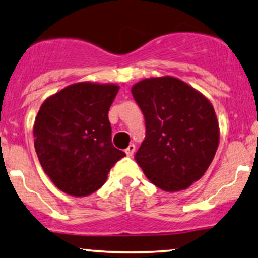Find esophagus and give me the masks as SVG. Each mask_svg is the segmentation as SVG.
<instances>
[{"instance_id": "obj_1", "label": "esophagus", "mask_w": 258, "mask_h": 258, "mask_svg": "<svg viewBox=\"0 0 258 258\" xmlns=\"http://www.w3.org/2000/svg\"><path fill=\"white\" fill-rule=\"evenodd\" d=\"M135 150H136L135 144H130V146L127 147V149L125 150V153L127 154V156H133V154H135Z\"/></svg>"}]
</instances>
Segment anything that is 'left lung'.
I'll use <instances>...</instances> for the list:
<instances>
[{
	"label": "left lung",
	"instance_id": "8db88e82",
	"mask_svg": "<svg viewBox=\"0 0 258 258\" xmlns=\"http://www.w3.org/2000/svg\"><path fill=\"white\" fill-rule=\"evenodd\" d=\"M131 92L146 122L136 161L162 190L188 188L206 172L217 150L220 128L214 106L171 76L146 79Z\"/></svg>",
	"mask_w": 258,
	"mask_h": 258
}]
</instances>
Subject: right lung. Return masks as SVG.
I'll return each mask as SVG.
<instances>
[{
  "label": "right lung",
  "mask_w": 258,
  "mask_h": 258,
  "mask_svg": "<svg viewBox=\"0 0 258 258\" xmlns=\"http://www.w3.org/2000/svg\"><path fill=\"white\" fill-rule=\"evenodd\" d=\"M119 86L80 82L44 100L35 119V150L64 193L86 197L105 183L125 153L111 143L108 112Z\"/></svg>",
  "instance_id": "right-lung-1"
}]
</instances>
